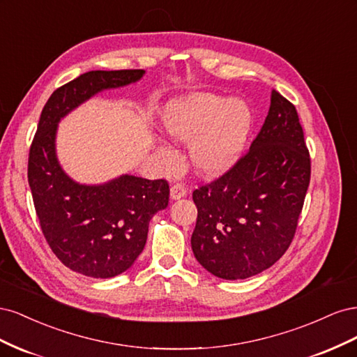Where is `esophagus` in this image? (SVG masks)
<instances>
[{
	"label": "esophagus",
	"mask_w": 357,
	"mask_h": 357,
	"mask_svg": "<svg viewBox=\"0 0 357 357\" xmlns=\"http://www.w3.org/2000/svg\"><path fill=\"white\" fill-rule=\"evenodd\" d=\"M186 193H188V190H186L185 185H180V183H177V185H174V186H171V189H169V197L172 201L181 199L183 197H186Z\"/></svg>",
	"instance_id": "34e87169"
}]
</instances>
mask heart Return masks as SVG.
<instances>
[{
  "label": "heart",
  "mask_w": 357,
  "mask_h": 357,
  "mask_svg": "<svg viewBox=\"0 0 357 357\" xmlns=\"http://www.w3.org/2000/svg\"><path fill=\"white\" fill-rule=\"evenodd\" d=\"M160 121L172 139L192 143L190 160L199 174L218 177L240 158L252 126V112L240 100L198 92L169 101ZM159 150L167 152L162 146Z\"/></svg>",
  "instance_id": "1"
}]
</instances>
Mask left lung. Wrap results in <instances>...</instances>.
Masks as SVG:
<instances>
[{
  "instance_id": "obj_1",
  "label": "left lung",
  "mask_w": 357,
  "mask_h": 357,
  "mask_svg": "<svg viewBox=\"0 0 357 357\" xmlns=\"http://www.w3.org/2000/svg\"><path fill=\"white\" fill-rule=\"evenodd\" d=\"M310 172L295 105L273 91L248 153L193 192L198 218L190 244L197 261L223 280L248 278L273 266L295 235Z\"/></svg>"
}]
</instances>
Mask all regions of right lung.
Instances as JSON below:
<instances>
[{
	"mask_svg": "<svg viewBox=\"0 0 357 357\" xmlns=\"http://www.w3.org/2000/svg\"><path fill=\"white\" fill-rule=\"evenodd\" d=\"M144 74L96 70L61 86L43 109L29 149L28 183L41 231L59 261L86 277L110 278L132 266L150 219L168 207L169 186L131 174L100 185L75 181L58 159V125L92 96L137 83Z\"/></svg>",
	"mask_w": 357,
	"mask_h": 357,
	"instance_id": "add662e5",
	"label": "right lung"
}]
</instances>
